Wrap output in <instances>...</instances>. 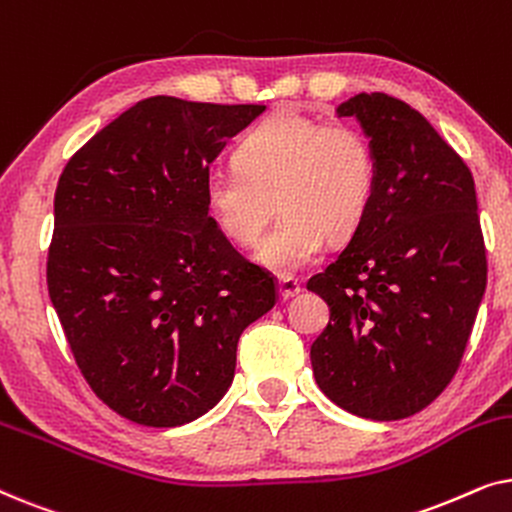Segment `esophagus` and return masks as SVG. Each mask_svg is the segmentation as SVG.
I'll return each instance as SVG.
<instances>
[{
	"label": "esophagus",
	"mask_w": 512,
	"mask_h": 512,
	"mask_svg": "<svg viewBox=\"0 0 512 512\" xmlns=\"http://www.w3.org/2000/svg\"><path fill=\"white\" fill-rule=\"evenodd\" d=\"M277 289H279V298L291 300V298H296L298 293H300V284L293 277H282V279H279Z\"/></svg>",
	"instance_id": "esophagus-1"
}]
</instances>
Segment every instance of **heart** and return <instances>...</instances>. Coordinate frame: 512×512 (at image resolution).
I'll return each mask as SVG.
<instances>
[{"label": "heart", "mask_w": 512, "mask_h": 512, "mask_svg": "<svg viewBox=\"0 0 512 512\" xmlns=\"http://www.w3.org/2000/svg\"><path fill=\"white\" fill-rule=\"evenodd\" d=\"M375 184V153L361 130L282 109L242 137L235 167L207 174L205 202L230 242L251 247L277 198L282 221L256 258L277 275H291L317 261L328 237L345 240L361 226Z\"/></svg>", "instance_id": "b5f03b06"}]
</instances>
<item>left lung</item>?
Segmentation results:
<instances>
[{
    "instance_id": "left-lung-1",
    "label": "left lung",
    "mask_w": 512,
    "mask_h": 512,
    "mask_svg": "<svg viewBox=\"0 0 512 512\" xmlns=\"http://www.w3.org/2000/svg\"><path fill=\"white\" fill-rule=\"evenodd\" d=\"M335 111L359 121L377 184L352 240L307 282L331 307L312 370L342 410L394 422L443 394L471 338L487 286L475 181L410 104L361 93Z\"/></svg>"
}]
</instances>
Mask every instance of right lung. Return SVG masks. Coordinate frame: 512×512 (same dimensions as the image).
Returning <instances> with one entry per match:
<instances>
[{"instance_id":"1","label":"right lung","mask_w":512,"mask_h":512,"mask_svg":"<svg viewBox=\"0 0 512 512\" xmlns=\"http://www.w3.org/2000/svg\"><path fill=\"white\" fill-rule=\"evenodd\" d=\"M263 111L149 97L60 174L48 293L90 389L130 422L167 429L212 410L242 331L275 307L272 277L205 202L209 165Z\"/></svg>"}]
</instances>
